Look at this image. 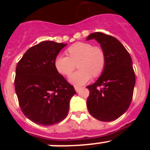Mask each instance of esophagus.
Instances as JSON below:
<instances>
[{"label":"esophagus","instance_id":"obj_1","mask_svg":"<svg viewBox=\"0 0 150 150\" xmlns=\"http://www.w3.org/2000/svg\"><path fill=\"white\" fill-rule=\"evenodd\" d=\"M74 88H75V90H76V92H78V91H79V90L80 89V87H79V86H75V87H74Z\"/></svg>","mask_w":150,"mask_h":150}]
</instances>
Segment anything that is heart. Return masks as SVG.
<instances>
[{
    "instance_id": "obj_1",
    "label": "heart",
    "mask_w": 150,
    "mask_h": 150,
    "mask_svg": "<svg viewBox=\"0 0 150 150\" xmlns=\"http://www.w3.org/2000/svg\"><path fill=\"white\" fill-rule=\"evenodd\" d=\"M67 56L57 55L54 62L57 71L64 76L71 75L77 63L78 71L70 76L69 80L76 86L86 83L92 77H98L106 65L105 51L100 46L88 42H77L66 50Z\"/></svg>"
}]
</instances>
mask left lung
<instances>
[{
    "instance_id": "obj_1",
    "label": "left lung",
    "mask_w": 150,
    "mask_h": 150,
    "mask_svg": "<svg viewBox=\"0 0 150 150\" xmlns=\"http://www.w3.org/2000/svg\"><path fill=\"white\" fill-rule=\"evenodd\" d=\"M91 39L96 40L105 51L106 65L99 79L87 86V107L95 119L110 122L120 117L132 103L135 84L132 58L114 37L95 32L87 38Z\"/></svg>"
}]
</instances>
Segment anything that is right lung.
<instances>
[{"label": "right lung", "mask_w": 150, "mask_h": 150, "mask_svg": "<svg viewBox=\"0 0 150 150\" xmlns=\"http://www.w3.org/2000/svg\"><path fill=\"white\" fill-rule=\"evenodd\" d=\"M66 45L43 41L29 48L17 64L14 83L18 104L36 124L52 125L64 120L70 100L76 93L54 64Z\"/></svg>", "instance_id": "add662e5"}]
</instances>
